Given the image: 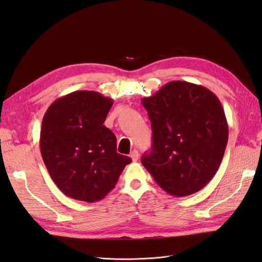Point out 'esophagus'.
<instances>
[{"mask_svg": "<svg viewBox=\"0 0 262 262\" xmlns=\"http://www.w3.org/2000/svg\"><path fill=\"white\" fill-rule=\"evenodd\" d=\"M130 157L132 158L133 162H137V161L139 160V152H138V150H137V149L132 150L131 154H130Z\"/></svg>", "mask_w": 262, "mask_h": 262, "instance_id": "34e87169", "label": "esophagus"}]
</instances>
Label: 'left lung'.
Wrapping results in <instances>:
<instances>
[{"label":"left lung","mask_w":262,"mask_h":262,"mask_svg":"<svg viewBox=\"0 0 262 262\" xmlns=\"http://www.w3.org/2000/svg\"><path fill=\"white\" fill-rule=\"evenodd\" d=\"M152 125V149L142 164L166 192H198L215 175L228 141L221 101L210 90L172 81L142 98Z\"/></svg>","instance_id":"obj_1"}]
</instances>
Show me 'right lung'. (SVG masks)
<instances>
[{"label":"right lung","mask_w":262,"mask_h":262,"mask_svg":"<svg viewBox=\"0 0 262 262\" xmlns=\"http://www.w3.org/2000/svg\"><path fill=\"white\" fill-rule=\"evenodd\" d=\"M113 104L97 92L77 91L54 100L43 116V163L54 184L75 200L104 199L132 162L117 153L116 136L104 125Z\"/></svg>","instance_id":"obj_1"}]
</instances>
